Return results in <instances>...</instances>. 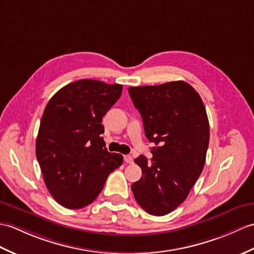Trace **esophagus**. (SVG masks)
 Wrapping results in <instances>:
<instances>
[{
	"label": "esophagus",
	"instance_id": "obj_1",
	"mask_svg": "<svg viewBox=\"0 0 254 254\" xmlns=\"http://www.w3.org/2000/svg\"><path fill=\"white\" fill-rule=\"evenodd\" d=\"M125 161H126V163H128V164L133 163L134 162L133 157L132 156H125Z\"/></svg>",
	"mask_w": 254,
	"mask_h": 254
}]
</instances>
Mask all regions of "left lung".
<instances>
[{
	"label": "left lung",
	"mask_w": 254,
	"mask_h": 254,
	"mask_svg": "<svg viewBox=\"0 0 254 254\" xmlns=\"http://www.w3.org/2000/svg\"><path fill=\"white\" fill-rule=\"evenodd\" d=\"M152 147L150 161L134 160L141 178L132 184L135 200L147 213L166 215L184 201L201 174L209 146L210 127L204 105L184 81L128 87Z\"/></svg>",
	"instance_id": "left-lung-1"
}]
</instances>
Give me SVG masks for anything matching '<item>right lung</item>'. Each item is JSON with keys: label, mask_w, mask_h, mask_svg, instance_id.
I'll return each mask as SVG.
<instances>
[{"label": "right lung", "mask_w": 254, "mask_h": 254, "mask_svg": "<svg viewBox=\"0 0 254 254\" xmlns=\"http://www.w3.org/2000/svg\"><path fill=\"white\" fill-rule=\"evenodd\" d=\"M123 86L83 79L61 88L41 119L35 155L45 185L68 209L92 203L123 156L106 148L103 117L120 98Z\"/></svg>", "instance_id": "add662e5"}]
</instances>
